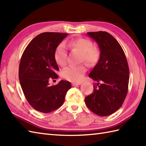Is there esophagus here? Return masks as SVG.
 Listing matches in <instances>:
<instances>
[{
	"instance_id": "34e87169",
	"label": "esophagus",
	"mask_w": 146,
	"mask_h": 146,
	"mask_svg": "<svg viewBox=\"0 0 146 146\" xmlns=\"http://www.w3.org/2000/svg\"><path fill=\"white\" fill-rule=\"evenodd\" d=\"M82 84V83H75V82H73L72 83V85L73 86H77V85H81Z\"/></svg>"
}]
</instances>
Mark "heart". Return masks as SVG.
<instances>
[{"label": "heart", "mask_w": 146, "mask_h": 146, "mask_svg": "<svg viewBox=\"0 0 146 146\" xmlns=\"http://www.w3.org/2000/svg\"><path fill=\"white\" fill-rule=\"evenodd\" d=\"M68 46L73 50L82 54V61L88 65H94L97 63L100 56V51L98 47L93 46L91 41L84 38L73 39L68 43ZM54 59L60 66H65L67 63V52L64 44H61L54 52ZM86 68L84 65L77 66H68L62 72V76L73 82H80L83 80Z\"/></svg>", "instance_id": "heart-1"}]
</instances>
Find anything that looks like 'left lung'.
I'll return each mask as SVG.
<instances>
[{
	"mask_svg": "<svg viewBox=\"0 0 146 146\" xmlns=\"http://www.w3.org/2000/svg\"><path fill=\"white\" fill-rule=\"evenodd\" d=\"M87 35L98 43L100 56L89 74V77L97 82V85H94V92L85 97V102L95 114L108 116L119 109L127 94V61L121 46L109 33L90 32Z\"/></svg>",
	"mask_w": 146,
	"mask_h": 146,
	"instance_id": "1",
	"label": "left lung"
}]
</instances>
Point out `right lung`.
Instances as JSON below:
<instances>
[{"instance_id": "add662e5", "label": "right lung", "mask_w": 146, "mask_h": 146, "mask_svg": "<svg viewBox=\"0 0 146 146\" xmlns=\"http://www.w3.org/2000/svg\"><path fill=\"white\" fill-rule=\"evenodd\" d=\"M68 34L43 33L35 37L24 50L19 68V78L28 103L35 110L49 113L60 108L71 88L70 82L61 80L50 85L49 80L56 79L59 68L54 52Z\"/></svg>"}]
</instances>
